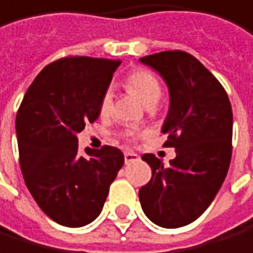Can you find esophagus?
I'll return each instance as SVG.
<instances>
[{"mask_svg": "<svg viewBox=\"0 0 253 253\" xmlns=\"http://www.w3.org/2000/svg\"><path fill=\"white\" fill-rule=\"evenodd\" d=\"M137 159H139V156L136 153H133V151H126L125 153V164H131V162H134Z\"/></svg>", "mask_w": 253, "mask_h": 253, "instance_id": "esophagus-1", "label": "esophagus"}]
</instances>
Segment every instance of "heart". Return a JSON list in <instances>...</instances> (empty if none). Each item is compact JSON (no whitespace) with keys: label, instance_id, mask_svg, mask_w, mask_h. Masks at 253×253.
I'll return each instance as SVG.
<instances>
[{"label":"heart","instance_id":"heart-1","mask_svg":"<svg viewBox=\"0 0 253 253\" xmlns=\"http://www.w3.org/2000/svg\"><path fill=\"white\" fill-rule=\"evenodd\" d=\"M126 88L136 94L145 105H154L161 97V83L153 76L151 72L145 69H136L129 74L125 80ZM113 105V92L111 89H106L100 100V113L108 114ZM128 139H134V133H126Z\"/></svg>","mask_w":253,"mask_h":253}]
</instances>
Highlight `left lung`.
I'll return each mask as SVG.
<instances>
[{
    "mask_svg": "<svg viewBox=\"0 0 253 253\" xmlns=\"http://www.w3.org/2000/svg\"><path fill=\"white\" fill-rule=\"evenodd\" d=\"M156 71L169 88V113L161 131L174 147L170 165L154 154L142 159L151 167V181L139 190L143 213L165 229L198 219L215 199L232 158L233 116L221 83L193 55L165 50L139 58Z\"/></svg>",
    "mask_w": 253,
    "mask_h": 253,
    "instance_id": "1",
    "label": "left lung"
}]
</instances>
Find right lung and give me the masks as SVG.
<instances>
[{
  "label": "right lung",
  "instance_id": "add662e5",
  "mask_svg": "<svg viewBox=\"0 0 253 253\" xmlns=\"http://www.w3.org/2000/svg\"><path fill=\"white\" fill-rule=\"evenodd\" d=\"M120 61L72 57L35 77L16 114L20 165L29 192L44 213L66 227L100 215L124 165L114 147L79 150L77 134L100 116V100Z\"/></svg>",
  "mask_w": 253,
  "mask_h": 253
}]
</instances>
